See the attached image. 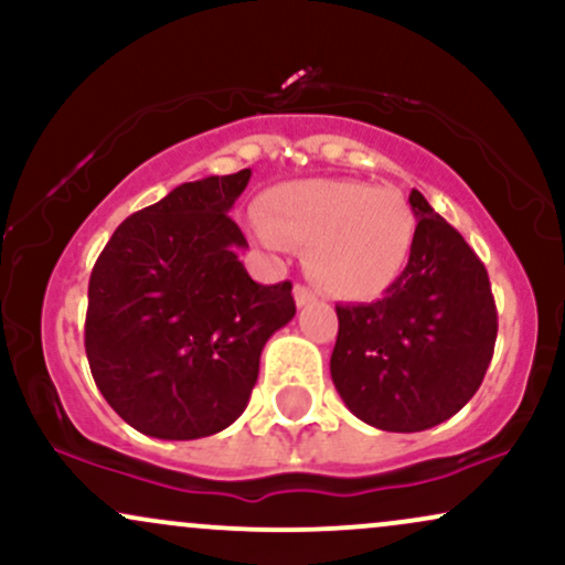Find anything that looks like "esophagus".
Listing matches in <instances>:
<instances>
[{"label": "esophagus", "instance_id": "1", "mask_svg": "<svg viewBox=\"0 0 565 565\" xmlns=\"http://www.w3.org/2000/svg\"><path fill=\"white\" fill-rule=\"evenodd\" d=\"M316 300H319V295H316L313 289H308V287H302V284H297V287H295L297 308H305V305H313Z\"/></svg>", "mask_w": 565, "mask_h": 565}]
</instances>
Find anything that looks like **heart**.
I'll list each match as a JSON object with an SVG mask.
<instances>
[{
	"instance_id": "obj_1",
	"label": "heart",
	"mask_w": 565,
	"mask_h": 565,
	"mask_svg": "<svg viewBox=\"0 0 565 565\" xmlns=\"http://www.w3.org/2000/svg\"><path fill=\"white\" fill-rule=\"evenodd\" d=\"M252 231L274 252L287 249V242L308 246L310 278L340 300L361 302L393 287L412 255L417 225L393 188L310 178L270 188Z\"/></svg>"
}]
</instances>
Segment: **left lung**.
<instances>
[{
  "label": "left lung",
  "instance_id": "obj_1",
  "mask_svg": "<svg viewBox=\"0 0 565 565\" xmlns=\"http://www.w3.org/2000/svg\"><path fill=\"white\" fill-rule=\"evenodd\" d=\"M417 231L404 274L369 305H337L332 382L361 423L419 433L454 417L481 387L494 355L489 274L468 242L408 196Z\"/></svg>",
  "mask_w": 565,
  "mask_h": 565
}]
</instances>
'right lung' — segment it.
<instances>
[{"instance_id": "add662e5", "label": "right lung", "mask_w": 565, "mask_h": 565, "mask_svg": "<svg viewBox=\"0 0 565 565\" xmlns=\"http://www.w3.org/2000/svg\"><path fill=\"white\" fill-rule=\"evenodd\" d=\"M252 170L178 185L135 212L89 276L84 348L111 408L161 440L215 436L236 423L260 353L295 319L291 284L252 281L228 212Z\"/></svg>"}]
</instances>
